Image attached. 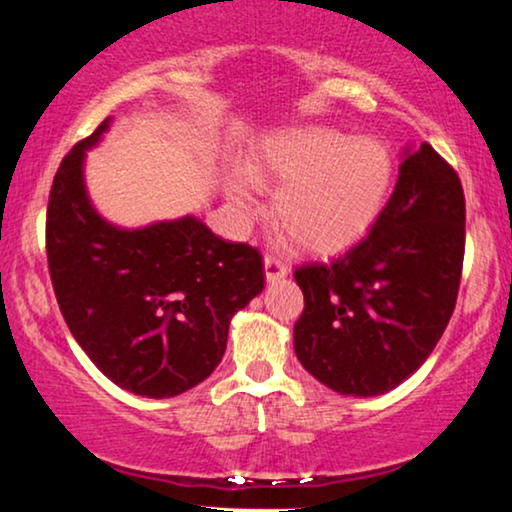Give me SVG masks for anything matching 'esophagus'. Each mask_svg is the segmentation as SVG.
<instances>
[{"label": "esophagus", "instance_id": "34e87169", "mask_svg": "<svg viewBox=\"0 0 512 512\" xmlns=\"http://www.w3.org/2000/svg\"><path fill=\"white\" fill-rule=\"evenodd\" d=\"M264 274H267L269 283H276V281H281V278L288 276V267H285V262L281 260V257L267 255L264 257Z\"/></svg>", "mask_w": 512, "mask_h": 512}]
</instances>
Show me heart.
Masks as SVG:
<instances>
[{"instance_id":"obj_1","label":"heart","mask_w":512,"mask_h":512,"mask_svg":"<svg viewBox=\"0 0 512 512\" xmlns=\"http://www.w3.org/2000/svg\"><path fill=\"white\" fill-rule=\"evenodd\" d=\"M248 173L260 187H278L271 217L295 248L335 252L377 217L393 168L379 142L313 126L269 138ZM227 194L238 213L255 206L245 175L229 177Z\"/></svg>"}]
</instances>
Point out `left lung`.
<instances>
[{"mask_svg":"<svg viewBox=\"0 0 512 512\" xmlns=\"http://www.w3.org/2000/svg\"><path fill=\"white\" fill-rule=\"evenodd\" d=\"M466 201L456 170L424 142L405 152L372 229L330 262L295 269L304 311L295 353L342 395H379L412 377L459 295Z\"/></svg>","mask_w":512,"mask_h":512,"instance_id":"left-lung-1","label":"left lung"}]
</instances>
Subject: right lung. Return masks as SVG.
Listing matches in <instances>:
<instances>
[{
  "label": "right lung",
  "instance_id": "right-lung-1",
  "mask_svg": "<svg viewBox=\"0 0 512 512\" xmlns=\"http://www.w3.org/2000/svg\"><path fill=\"white\" fill-rule=\"evenodd\" d=\"M109 119L60 163L46 210L53 292L72 337L114 384L173 398L210 377L231 316L264 288L262 255L187 215L142 229L102 220L84 185L86 149Z\"/></svg>",
  "mask_w": 512,
  "mask_h": 512
}]
</instances>
